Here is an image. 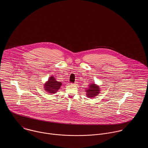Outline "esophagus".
I'll list each match as a JSON object with an SVG mask.
<instances>
[{
	"mask_svg": "<svg viewBox=\"0 0 148 148\" xmlns=\"http://www.w3.org/2000/svg\"><path fill=\"white\" fill-rule=\"evenodd\" d=\"M71 84L73 85H77V82H75L74 83H71Z\"/></svg>",
	"mask_w": 148,
	"mask_h": 148,
	"instance_id": "obj_1",
	"label": "esophagus"
}]
</instances>
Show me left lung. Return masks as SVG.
<instances>
[{
  "mask_svg": "<svg viewBox=\"0 0 148 148\" xmlns=\"http://www.w3.org/2000/svg\"><path fill=\"white\" fill-rule=\"evenodd\" d=\"M85 90L86 92V95L89 98H92L98 95L100 92V88L98 85L95 84L89 85L88 88Z\"/></svg>",
  "mask_w": 148,
  "mask_h": 148,
  "instance_id": "obj_1",
  "label": "left lung"
}]
</instances>
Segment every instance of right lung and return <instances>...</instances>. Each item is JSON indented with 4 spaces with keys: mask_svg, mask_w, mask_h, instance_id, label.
<instances>
[{
    "mask_svg": "<svg viewBox=\"0 0 148 148\" xmlns=\"http://www.w3.org/2000/svg\"><path fill=\"white\" fill-rule=\"evenodd\" d=\"M62 84V83L57 82L54 77H51L48 81L44 84V89L45 91L49 92L50 94H54L59 89Z\"/></svg>",
    "mask_w": 148,
    "mask_h": 148,
    "instance_id": "add662e5",
    "label": "right lung"
}]
</instances>
